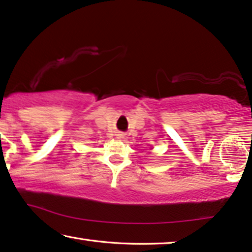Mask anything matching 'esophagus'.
I'll return each instance as SVG.
<instances>
[{"label":"esophagus","mask_w":252,"mask_h":252,"mask_svg":"<svg viewBox=\"0 0 252 252\" xmlns=\"http://www.w3.org/2000/svg\"><path fill=\"white\" fill-rule=\"evenodd\" d=\"M117 137H118V138H123V137H124V134H123V133H118V134H117Z\"/></svg>","instance_id":"obj_1"}]
</instances>
